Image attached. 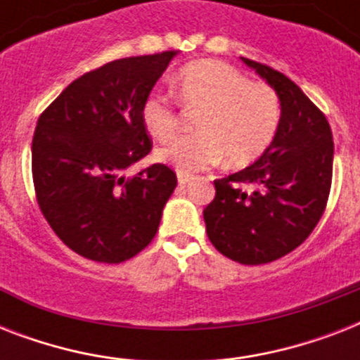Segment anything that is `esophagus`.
Masks as SVG:
<instances>
[{
	"label": "esophagus",
	"instance_id": "1",
	"mask_svg": "<svg viewBox=\"0 0 360 360\" xmlns=\"http://www.w3.org/2000/svg\"><path fill=\"white\" fill-rule=\"evenodd\" d=\"M192 181V177L191 175H186V174H177V183H179V185H188V183H191Z\"/></svg>",
	"mask_w": 360,
	"mask_h": 360
}]
</instances>
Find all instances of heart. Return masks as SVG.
<instances>
[{
  "instance_id": "1",
  "label": "heart",
  "mask_w": 360,
  "mask_h": 360,
  "mask_svg": "<svg viewBox=\"0 0 360 360\" xmlns=\"http://www.w3.org/2000/svg\"><path fill=\"white\" fill-rule=\"evenodd\" d=\"M175 95L188 112H200L196 136H183L160 147L157 157L179 174H194L224 158L239 168L262 157L280 124L278 95L269 86L220 61H194L175 76ZM141 123L153 138L166 140L179 129L181 115L172 98L151 91L141 103Z\"/></svg>"
}]
</instances>
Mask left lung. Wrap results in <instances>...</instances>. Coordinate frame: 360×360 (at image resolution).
Listing matches in <instances>:
<instances>
[{
	"instance_id": "8db88e82",
	"label": "left lung",
	"mask_w": 360,
	"mask_h": 360,
	"mask_svg": "<svg viewBox=\"0 0 360 360\" xmlns=\"http://www.w3.org/2000/svg\"><path fill=\"white\" fill-rule=\"evenodd\" d=\"M240 61L278 95L274 140L250 166L214 181V200L203 209L209 240L243 265H262L290 254L323 214L333 179V132L301 87L252 59Z\"/></svg>"
}]
</instances>
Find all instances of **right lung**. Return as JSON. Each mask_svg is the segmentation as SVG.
Masks as SVG:
<instances>
[{
  "instance_id": "add662e5",
  "label": "right lung",
  "mask_w": 360,
  "mask_h": 360,
  "mask_svg": "<svg viewBox=\"0 0 360 360\" xmlns=\"http://www.w3.org/2000/svg\"><path fill=\"white\" fill-rule=\"evenodd\" d=\"M177 56L124 58L75 80L37 121L33 183L44 219L76 254L121 263L158 230L177 177L153 164L124 172L151 151L141 103Z\"/></svg>"
}]
</instances>
